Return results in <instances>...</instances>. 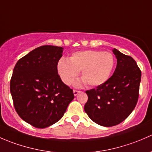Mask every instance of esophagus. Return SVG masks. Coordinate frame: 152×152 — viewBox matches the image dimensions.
<instances>
[{
    "instance_id": "obj_1",
    "label": "esophagus",
    "mask_w": 152,
    "mask_h": 152,
    "mask_svg": "<svg viewBox=\"0 0 152 152\" xmlns=\"http://www.w3.org/2000/svg\"><path fill=\"white\" fill-rule=\"evenodd\" d=\"M74 95L75 96H77V95L79 93H80V91H79V90H74Z\"/></svg>"
}]
</instances>
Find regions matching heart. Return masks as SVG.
<instances>
[{
  "mask_svg": "<svg viewBox=\"0 0 152 152\" xmlns=\"http://www.w3.org/2000/svg\"><path fill=\"white\" fill-rule=\"evenodd\" d=\"M115 65L114 57L110 53L99 50H86L74 53L69 61L61 59L58 64V71L66 85L72 83L81 71L82 82L89 86L96 87L104 83L110 78Z\"/></svg>",
  "mask_w": 152,
  "mask_h": 152,
  "instance_id": "heart-1",
  "label": "heart"
}]
</instances>
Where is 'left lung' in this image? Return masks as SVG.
<instances>
[{
	"label": "left lung",
	"mask_w": 152,
	"mask_h": 152,
	"mask_svg": "<svg viewBox=\"0 0 152 152\" xmlns=\"http://www.w3.org/2000/svg\"><path fill=\"white\" fill-rule=\"evenodd\" d=\"M117 66L113 75L95 88L86 91L88 101L84 110L95 123L113 126L124 121L137 104L141 71L131 56L116 49Z\"/></svg>",
	"instance_id": "obj_1"
}]
</instances>
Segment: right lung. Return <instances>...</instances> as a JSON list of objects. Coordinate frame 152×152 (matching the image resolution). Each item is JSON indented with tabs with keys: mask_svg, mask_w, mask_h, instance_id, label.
I'll return each instance as SVG.
<instances>
[{
	"mask_svg": "<svg viewBox=\"0 0 152 152\" xmlns=\"http://www.w3.org/2000/svg\"><path fill=\"white\" fill-rule=\"evenodd\" d=\"M63 48L39 47L17 62L10 91L19 116L37 128H45L62 118L74 99L73 90L58 74Z\"/></svg>",
	"mask_w": 152,
	"mask_h": 152,
	"instance_id": "obj_1",
	"label": "right lung"
}]
</instances>
